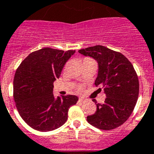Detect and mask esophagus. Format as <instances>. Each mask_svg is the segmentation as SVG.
Returning a JSON list of instances; mask_svg holds the SVG:
<instances>
[{
  "label": "esophagus",
  "mask_w": 154,
  "mask_h": 154,
  "mask_svg": "<svg viewBox=\"0 0 154 154\" xmlns=\"http://www.w3.org/2000/svg\"><path fill=\"white\" fill-rule=\"evenodd\" d=\"M85 98H83V97H81V98H79V102H81V103H83L84 101H85Z\"/></svg>",
  "instance_id": "esophagus-1"
}]
</instances>
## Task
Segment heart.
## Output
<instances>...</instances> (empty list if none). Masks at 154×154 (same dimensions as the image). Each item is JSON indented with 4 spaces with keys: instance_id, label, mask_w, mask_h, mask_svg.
<instances>
[{
    "instance_id": "b5f03b06",
    "label": "heart",
    "mask_w": 154,
    "mask_h": 154,
    "mask_svg": "<svg viewBox=\"0 0 154 154\" xmlns=\"http://www.w3.org/2000/svg\"><path fill=\"white\" fill-rule=\"evenodd\" d=\"M77 91L78 92H82L84 91V88H83L82 85H78L77 87Z\"/></svg>"
}]
</instances>
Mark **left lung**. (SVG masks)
Returning a JSON list of instances; mask_svg holds the SVG:
<instances>
[{"label":"left lung","instance_id":"1","mask_svg":"<svg viewBox=\"0 0 154 154\" xmlns=\"http://www.w3.org/2000/svg\"><path fill=\"white\" fill-rule=\"evenodd\" d=\"M78 52L97 60L98 73L94 85L101 86L106 94L103 104L92 100L97 110L88 116L87 120L102 130L118 128L131 116L139 97V79L133 64L121 53L103 45L91 46Z\"/></svg>","mask_w":154,"mask_h":154}]
</instances>
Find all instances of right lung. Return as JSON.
Listing matches in <instances>:
<instances>
[{"mask_svg": "<svg viewBox=\"0 0 154 154\" xmlns=\"http://www.w3.org/2000/svg\"><path fill=\"white\" fill-rule=\"evenodd\" d=\"M75 50L43 48L32 52L15 72L13 96L22 119L40 132L54 130L67 120L68 110L78 101L76 95L55 98L53 82L60 77Z\"/></svg>", "mask_w": 154, "mask_h": 154, "instance_id": "right-lung-1", "label": "right lung"}]
</instances>
